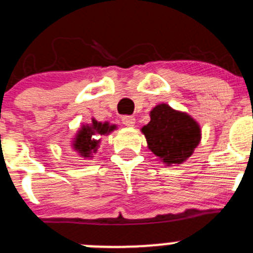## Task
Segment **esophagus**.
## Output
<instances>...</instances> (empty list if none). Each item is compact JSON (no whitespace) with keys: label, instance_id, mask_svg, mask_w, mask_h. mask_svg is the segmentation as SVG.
I'll return each mask as SVG.
<instances>
[{"label":"esophagus","instance_id":"34e87169","mask_svg":"<svg viewBox=\"0 0 253 253\" xmlns=\"http://www.w3.org/2000/svg\"><path fill=\"white\" fill-rule=\"evenodd\" d=\"M122 122H123L124 126H134L135 118L132 116H124L122 117Z\"/></svg>","mask_w":253,"mask_h":253}]
</instances>
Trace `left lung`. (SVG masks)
I'll use <instances>...</instances> for the list:
<instances>
[{"label":"left lung","instance_id":"obj_1","mask_svg":"<svg viewBox=\"0 0 253 253\" xmlns=\"http://www.w3.org/2000/svg\"><path fill=\"white\" fill-rule=\"evenodd\" d=\"M147 147L166 166L181 165L192 156L202 139L199 124L184 112L161 103L150 112V122L141 127Z\"/></svg>","mask_w":253,"mask_h":253}]
</instances>
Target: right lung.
Wrapping results in <instances>:
<instances>
[{
    "label": "right lung",
    "instance_id": "right-lung-1",
    "mask_svg": "<svg viewBox=\"0 0 253 253\" xmlns=\"http://www.w3.org/2000/svg\"><path fill=\"white\" fill-rule=\"evenodd\" d=\"M116 129L117 126L114 124H109L108 122L102 123L92 118L91 123L84 124L76 132L71 141L72 150L82 159H92L98 150L102 135H109Z\"/></svg>",
    "mask_w": 253,
    "mask_h": 253
}]
</instances>
